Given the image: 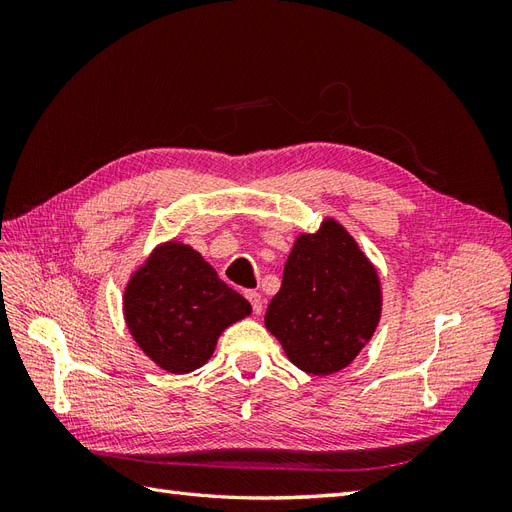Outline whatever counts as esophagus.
<instances>
[{"instance_id":"34e87169","label":"esophagus","mask_w":512,"mask_h":512,"mask_svg":"<svg viewBox=\"0 0 512 512\" xmlns=\"http://www.w3.org/2000/svg\"><path fill=\"white\" fill-rule=\"evenodd\" d=\"M245 297H247V301L252 303L254 314H256V316H260V314H262V297H260V294H258L256 290H247V292H245Z\"/></svg>"}]
</instances>
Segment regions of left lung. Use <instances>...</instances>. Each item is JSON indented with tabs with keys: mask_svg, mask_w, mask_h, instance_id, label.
<instances>
[{
	"mask_svg": "<svg viewBox=\"0 0 512 512\" xmlns=\"http://www.w3.org/2000/svg\"><path fill=\"white\" fill-rule=\"evenodd\" d=\"M380 314L382 284L374 262L342 224L324 218L316 232L294 239L265 327L292 365L331 376L369 344Z\"/></svg>",
	"mask_w": 512,
	"mask_h": 512,
	"instance_id": "obj_1",
	"label": "left lung"
}]
</instances>
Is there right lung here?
Segmentation results:
<instances>
[{
	"label": "right lung",
	"mask_w": 512,
	"mask_h": 512,
	"mask_svg": "<svg viewBox=\"0 0 512 512\" xmlns=\"http://www.w3.org/2000/svg\"><path fill=\"white\" fill-rule=\"evenodd\" d=\"M250 314L252 305L192 245L177 239L153 247L123 290V320L132 339L168 374L203 367L220 335Z\"/></svg>",
	"instance_id": "add662e5"
}]
</instances>
